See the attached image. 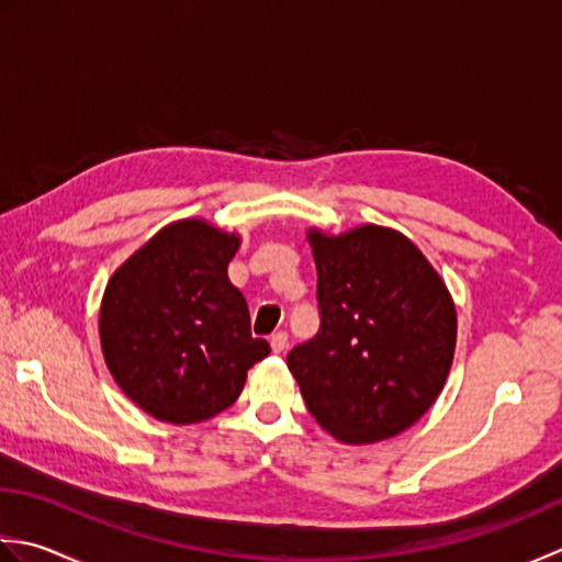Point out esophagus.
Wrapping results in <instances>:
<instances>
[{
    "mask_svg": "<svg viewBox=\"0 0 562 562\" xmlns=\"http://www.w3.org/2000/svg\"><path fill=\"white\" fill-rule=\"evenodd\" d=\"M271 349L273 353H281L285 349V345H289V335L285 331H277V335H271Z\"/></svg>",
    "mask_w": 562,
    "mask_h": 562,
    "instance_id": "esophagus-1",
    "label": "esophagus"
}]
</instances>
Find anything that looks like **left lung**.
Wrapping results in <instances>:
<instances>
[{"label": "left lung", "instance_id": "obj_1", "mask_svg": "<svg viewBox=\"0 0 562 562\" xmlns=\"http://www.w3.org/2000/svg\"><path fill=\"white\" fill-rule=\"evenodd\" d=\"M319 331L289 351L317 425L341 443L409 429L437 403L456 351V305L439 271L393 227L307 231Z\"/></svg>", "mask_w": 562, "mask_h": 562}]
</instances>
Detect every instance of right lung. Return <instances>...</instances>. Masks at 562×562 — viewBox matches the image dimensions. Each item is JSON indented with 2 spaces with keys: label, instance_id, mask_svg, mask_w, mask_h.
<instances>
[{
  "label": "right lung",
  "instance_id": "obj_1",
  "mask_svg": "<svg viewBox=\"0 0 562 562\" xmlns=\"http://www.w3.org/2000/svg\"><path fill=\"white\" fill-rule=\"evenodd\" d=\"M243 237L203 217L169 223L113 271L99 307L104 361L121 391L169 425H196L239 397L269 357L227 279Z\"/></svg>",
  "mask_w": 562,
  "mask_h": 562
}]
</instances>
